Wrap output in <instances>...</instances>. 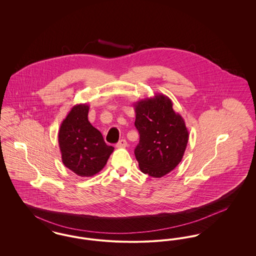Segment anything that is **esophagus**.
<instances>
[{"mask_svg": "<svg viewBox=\"0 0 256 256\" xmlns=\"http://www.w3.org/2000/svg\"><path fill=\"white\" fill-rule=\"evenodd\" d=\"M126 146H128V143H126V141L124 139L120 140V141L117 143V145H116V146H117L118 148H126Z\"/></svg>", "mask_w": 256, "mask_h": 256, "instance_id": "obj_1", "label": "esophagus"}]
</instances>
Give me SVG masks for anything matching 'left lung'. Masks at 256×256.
I'll return each instance as SVG.
<instances>
[{
  "label": "left lung",
  "mask_w": 256,
  "mask_h": 256,
  "mask_svg": "<svg viewBox=\"0 0 256 256\" xmlns=\"http://www.w3.org/2000/svg\"><path fill=\"white\" fill-rule=\"evenodd\" d=\"M134 124L140 134L134 150L139 168L150 176L162 178L182 159L189 139L185 122L163 94L134 102Z\"/></svg>",
  "instance_id": "left-lung-1"
}]
</instances>
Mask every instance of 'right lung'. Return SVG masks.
I'll return each mask as SVG.
<instances>
[{
    "instance_id": "obj_1",
    "label": "right lung",
    "mask_w": 256,
    "mask_h": 256,
    "mask_svg": "<svg viewBox=\"0 0 256 256\" xmlns=\"http://www.w3.org/2000/svg\"><path fill=\"white\" fill-rule=\"evenodd\" d=\"M89 106H74L62 121L58 144L63 164L82 178L93 176L106 166L114 148L88 121Z\"/></svg>"
}]
</instances>
